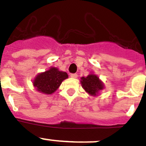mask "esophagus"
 Listing matches in <instances>:
<instances>
[{
  "mask_svg": "<svg viewBox=\"0 0 146 146\" xmlns=\"http://www.w3.org/2000/svg\"><path fill=\"white\" fill-rule=\"evenodd\" d=\"M70 77L73 78H76L78 77V74L77 73H71L70 74Z\"/></svg>",
  "mask_w": 146,
  "mask_h": 146,
  "instance_id": "1",
  "label": "esophagus"
}]
</instances>
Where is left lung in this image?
I'll return each instance as SVG.
<instances>
[{"instance_id": "8db88e82", "label": "left lung", "mask_w": 146, "mask_h": 146, "mask_svg": "<svg viewBox=\"0 0 146 146\" xmlns=\"http://www.w3.org/2000/svg\"><path fill=\"white\" fill-rule=\"evenodd\" d=\"M82 87L87 93L92 96H96L100 90H103V84L97 76L90 74L87 77L81 78Z\"/></svg>"}]
</instances>
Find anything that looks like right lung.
<instances>
[{"instance_id":"add662e5","label":"right lung","mask_w":146,"mask_h":146,"mask_svg":"<svg viewBox=\"0 0 146 146\" xmlns=\"http://www.w3.org/2000/svg\"><path fill=\"white\" fill-rule=\"evenodd\" d=\"M68 77L66 72L60 71L56 68H50V70L40 73L34 80L33 84L37 90L45 94L54 93L63 80Z\"/></svg>"}]
</instances>
